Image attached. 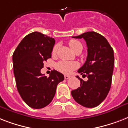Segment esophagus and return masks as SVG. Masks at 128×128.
Masks as SVG:
<instances>
[{"label": "esophagus", "mask_w": 128, "mask_h": 128, "mask_svg": "<svg viewBox=\"0 0 128 128\" xmlns=\"http://www.w3.org/2000/svg\"><path fill=\"white\" fill-rule=\"evenodd\" d=\"M70 78V76H68V75H65V76H64V79H65V80H68V79H69Z\"/></svg>", "instance_id": "34e87169"}]
</instances>
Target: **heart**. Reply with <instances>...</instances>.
Here are the masks:
<instances>
[{
  "instance_id": "b5f03b06",
  "label": "heart",
  "mask_w": 128,
  "mask_h": 128,
  "mask_svg": "<svg viewBox=\"0 0 128 128\" xmlns=\"http://www.w3.org/2000/svg\"><path fill=\"white\" fill-rule=\"evenodd\" d=\"M69 46L71 48V49L75 52L77 50H80V49H82V44L79 41L76 40H71L69 42ZM57 49H58V46L57 45L54 46L53 49H52V52L55 53ZM78 64L77 62H68V61H64V60L58 62L57 64H56L57 70L59 72L66 74H70L73 70L78 68Z\"/></svg>"
}]
</instances>
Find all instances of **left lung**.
I'll return each instance as SVG.
<instances>
[{
  "mask_svg": "<svg viewBox=\"0 0 128 128\" xmlns=\"http://www.w3.org/2000/svg\"><path fill=\"white\" fill-rule=\"evenodd\" d=\"M73 38H84L87 44L86 61L78 72L86 74L88 80L76 76L80 81V87L71 94L74 100L82 106L96 107L105 100L111 87L114 64L113 48L105 37L94 31Z\"/></svg>",
  "mask_w": 128,
  "mask_h": 128,
  "instance_id": "1",
  "label": "left lung"
}]
</instances>
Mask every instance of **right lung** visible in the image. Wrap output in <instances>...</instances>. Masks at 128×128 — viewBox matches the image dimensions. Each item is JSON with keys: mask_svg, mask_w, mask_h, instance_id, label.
Returning <instances> with one entry per match:
<instances>
[{"mask_svg": "<svg viewBox=\"0 0 128 128\" xmlns=\"http://www.w3.org/2000/svg\"><path fill=\"white\" fill-rule=\"evenodd\" d=\"M54 38L38 32L26 35L13 53V69L19 94L25 103L34 109L42 108L52 102L58 83L64 80L54 70L49 77L41 74L44 62L51 58Z\"/></svg>", "mask_w": 128, "mask_h": 128, "instance_id": "1", "label": "right lung"}]
</instances>
